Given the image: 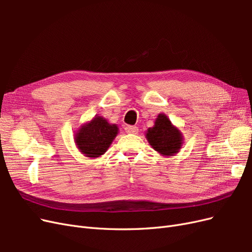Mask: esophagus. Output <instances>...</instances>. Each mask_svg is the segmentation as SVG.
Returning a JSON list of instances; mask_svg holds the SVG:
<instances>
[{"label": "esophagus", "mask_w": 252, "mask_h": 252, "mask_svg": "<svg viewBox=\"0 0 252 252\" xmlns=\"http://www.w3.org/2000/svg\"><path fill=\"white\" fill-rule=\"evenodd\" d=\"M125 130L128 133H138L139 131V128L136 126H131V125H128L125 127Z\"/></svg>", "instance_id": "obj_1"}]
</instances>
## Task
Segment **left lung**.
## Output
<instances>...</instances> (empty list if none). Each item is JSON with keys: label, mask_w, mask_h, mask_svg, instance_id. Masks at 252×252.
<instances>
[{"label": "left lung", "mask_w": 252, "mask_h": 252, "mask_svg": "<svg viewBox=\"0 0 252 252\" xmlns=\"http://www.w3.org/2000/svg\"><path fill=\"white\" fill-rule=\"evenodd\" d=\"M146 138L151 147L163 156H173L181 149L182 135L165 114H158L155 126L149 128Z\"/></svg>", "instance_id": "8db88e82"}]
</instances>
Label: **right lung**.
I'll return each mask as SVG.
<instances>
[{"mask_svg":"<svg viewBox=\"0 0 252 252\" xmlns=\"http://www.w3.org/2000/svg\"><path fill=\"white\" fill-rule=\"evenodd\" d=\"M118 126L109 124L102 117H95L75 135V143L83 155L88 158H98L108 149L118 134Z\"/></svg>","mask_w":252,"mask_h":252,"instance_id":"obj_1","label":"right lung"}]
</instances>
